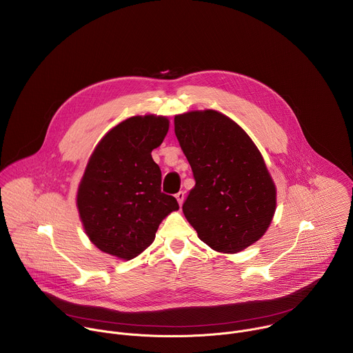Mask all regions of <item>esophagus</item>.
<instances>
[{
	"mask_svg": "<svg viewBox=\"0 0 353 353\" xmlns=\"http://www.w3.org/2000/svg\"><path fill=\"white\" fill-rule=\"evenodd\" d=\"M184 196H185L184 191H179V192L176 194V198H177V201H179V204H180V205L183 204V201H184Z\"/></svg>",
	"mask_w": 353,
	"mask_h": 353,
	"instance_id": "esophagus-1",
	"label": "esophagus"
}]
</instances>
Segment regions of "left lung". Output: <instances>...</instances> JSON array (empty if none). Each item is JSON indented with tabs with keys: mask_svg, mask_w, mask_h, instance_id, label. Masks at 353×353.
I'll return each instance as SVG.
<instances>
[{
	"mask_svg": "<svg viewBox=\"0 0 353 353\" xmlns=\"http://www.w3.org/2000/svg\"><path fill=\"white\" fill-rule=\"evenodd\" d=\"M174 134L195 180L183 212L198 237L221 253L257 241L275 214L276 190L254 142L215 110L176 116Z\"/></svg>",
	"mask_w": 353,
	"mask_h": 353,
	"instance_id": "obj_1",
	"label": "left lung"
}]
</instances>
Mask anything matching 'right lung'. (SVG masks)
<instances>
[{"mask_svg":"<svg viewBox=\"0 0 353 353\" xmlns=\"http://www.w3.org/2000/svg\"><path fill=\"white\" fill-rule=\"evenodd\" d=\"M169 130V120L135 116L110 130L89 159L77 205L90 241L108 254L131 260L155 240L161 222L179 210L162 192V172L150 152Z\"/></svg>","mask_w":353,"mask_h":353,"instance_id":"1","label":"right lung"}]
</instances>
